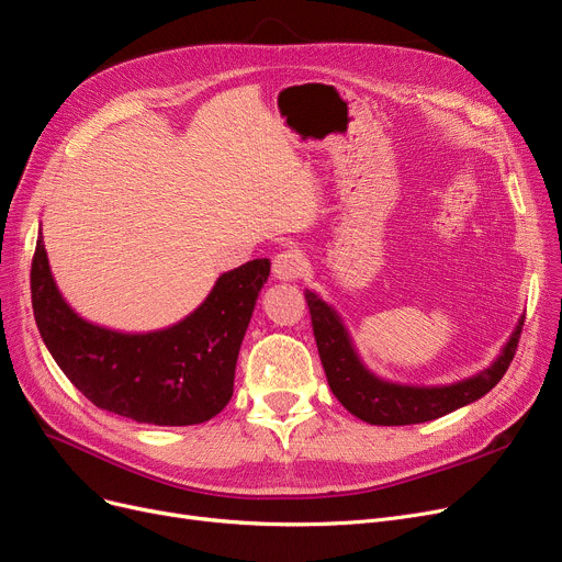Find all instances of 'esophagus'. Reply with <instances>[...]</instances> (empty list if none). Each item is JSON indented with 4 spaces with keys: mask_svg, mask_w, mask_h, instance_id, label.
Segmentation results:
<instances>
[{
    "mask_svg": "<svg viewBox=\"0 0 562 562\" xmlns=\"http://www.w3.org/2000/svg\"><path fill=\"white\" fill-rule=\"evenodd\" d=\"M303 271H305V261H303V255L299 250L280 252L273 259V276L282 282L299 280L303 276Z\"/></svg>",
    "mask_w": 562,
    "mask_h": 562,
    "instance_id": "34e87169",
    "label": "esophagus"
}]
</instances>
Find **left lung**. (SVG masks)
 I'll return each instance as SVG.
<instances>
[{
  "instance_id": "8db88e82",
  "label": "left lung",
  "mask_w": 562,
  "mask_h": 562,
  "mask_svg": "<svg viewBox=\"0 0 562 562\" xmlns=\"http://www.w3.org/2000/svg\"><path fill=\"white\" fill-rule=\"evenodd\" d=\"M305 301L312 314L316 349H319L333 395L356 418L383 427L429 423L484 397L507 372L524 326L521 314L498 356L477 374L454 383L416 385L387 381L374 374L362 362L356 341L339 312L312 289H305Z\"/></svg>"
}]
</instances>
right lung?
Wrapping results in <instances>:
<instances>
[{
    "mask_svg": "<svg viewBox=\"0 0 562 562\" xmlns=\"http://www.w3.org/2000/svg\"><path fill=\"white\" fill-rule=\"evenodd\" d=\"M268 273L271 261L252 259L217 278L181 322L114 330L85 319L64 299L38 229L32 305L47 351L91 404L142 425L186 427L229 404L240 341Z\"/></svg>",
    "mask_w": 562,
    "mask_h": 562,
    "instance_id": "right-lung-1",
    "label": "right lung"
}]
</instances>
